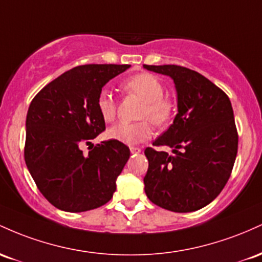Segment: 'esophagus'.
I'll list each match as a JSON object with an SVG mask.
<instances>
[{"mask_svg":"<svg viewBox=\"0 0 262 262\" xmlns=\"http://www.w3.org/2000/svg\"><path fill=\"white\" fill-rule=\"evenodd\" d=\"M130 152L132 155H139L141 152V148H139V147H131Z\"/></svg>","mask_w":262,"mask_h":262,"instance_id":"34e87169","label":"esophagus"}]
</instances>
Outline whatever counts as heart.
Returning a JSON list of instances; mask_svg holds the SVG:
<instances>
[{
    "mask_svg": "<svg viewBox=\"0 0 262 262\" xmlns=\"http://www.w3.org/2000/svg\"><path fill=\"white\" fill-rule=\"evenodd\" d=\"M123 90L128 94H134L143 101V106L140 111L141 119H148L156 126H163L172 119L173 102L164 98V88L162 83L152 74H137L128 79L123 84ZM96 107L100 116L106 122L115 120L117 110L116 102L108 90L100 92ZM152 128L147 120L139 122H119L108 128L107 135L110 139L119 141L128 146H135L137 143L147 141L151 137Z\"/></svg>",
    "mask_w": 262,
    "mask_h": 262,
    "instance_id": "b5f03b06",
    "label": "heart"
}]
</instances>
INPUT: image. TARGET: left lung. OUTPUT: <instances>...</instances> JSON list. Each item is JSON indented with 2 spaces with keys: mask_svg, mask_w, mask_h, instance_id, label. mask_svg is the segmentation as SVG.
Returning a JSON list of instances; mask_svg holds the SVG:
<instances>
[{
  "mask_svg": "<svg viewBox=\"0 0 262 262\" xmlns=\"http://www.w3.org/2000/svg\"><path fill=\"white\" fill-rule=\"evenodd\" d=\"M169 76L177 92V115L154 146L147 147L146 195L163 209L189 213L213 202L230 177L237 132L228 95L199 73L179 66H143Z\"/></svg>",
  "mask_w": 262,
  "mask_h": 262,
  "instance_id": "1",
  "label": "left lung"
}]
</instances>
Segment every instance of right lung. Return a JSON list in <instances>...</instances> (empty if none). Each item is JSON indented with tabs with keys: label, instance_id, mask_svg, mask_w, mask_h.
<instances>
[{
	"label": "right lung",
	"instance_id": "add662e5",
	"mask_svg": "<svg viewBox=\"0 0 262 262\" xmlns=\"http://www.w3.org/2000/svg\"><path fill=\"white\" fill-rule=\"evenodd\" d=\"M130 66L88 64L51 81L29 105L26 119L25 161L38 189L58 209L79 213L113 198L116 179L130 158L119 141L92 143L105 130L96 100L104 85Z\"/></svg>",
	"mask_w": 262,
	"mask_h": 262
}]
</instances>
